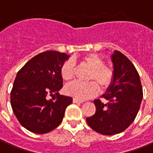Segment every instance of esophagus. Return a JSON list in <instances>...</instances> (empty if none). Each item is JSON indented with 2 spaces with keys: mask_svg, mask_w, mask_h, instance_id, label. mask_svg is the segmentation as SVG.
<instances>
[{
  "mask_svg": "<svg viewBox=\"0 0 153 153\" xmlns=\"http://www.w3.org/2000/svg\"><path fill=\"white\" fill-rule=\"evenodd\" d=\"M73 103H77V104H80V103H82V101L80 100H78L76 98H73Z\"/></svg>",
  "mask_w": 153,
  "mask_h": 153,
  "instance_id": "1",
  "label": "esophagus"
}]
</instances>
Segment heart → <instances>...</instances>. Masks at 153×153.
<instances>
[{
	"instance_id": "obj_1",
	"label": "heart",
	"mask_w": 153,
	"mask_h": 153,
	"mask_svg": "<svg viewBox=\"0 0 153 153\" xmlns=\"http://www.w3.org/2000/svg\"><path fill=\"white\" fill-rule=\"evenodd\" d=\"M81 61L90 68L88 80L95 82H74L65 86V93L69 96L82 100L91 98L98 94L99 87L106 89L111 85L114 79V72L111 68L105 65V60L96 53H88L83 56ZM75 64L71 59L66 60L60 67V75L63 80L70 82L74 76ZM97 84V85L96 84Z\"/></svg>"
}]
</instances>
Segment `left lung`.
<instances>
[{"label": "left lung", "instance_id": "1", "mask_svg": "<svg viewBox=\"0 0 153 153\" xmlns=\"http://www.w3.org/2000/svg\"><path fill=\"white\" fill-rule=\"evenodd\" d=\"M114 79L102 97L106 103L94 101L96 112L86 118L93 130L104 135L120 134L137 116L143 97L140 77L130 59L119 51L111 55Z\"/></svg>", "mask_w": 153, "mask_h": 153}]
</instances>
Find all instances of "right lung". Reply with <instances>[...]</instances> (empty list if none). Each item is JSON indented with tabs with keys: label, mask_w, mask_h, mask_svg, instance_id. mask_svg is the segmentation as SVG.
I'll use <instances>...</instances> for the list:
<instances>
[{
	"label": "right lung",
	"mask_w": 153,
	"mask_h": 153,
	"mask_svg": "<svg viewBox=\"0 0 153 153\" xmlns=\"http://www.w3.org/2000/svg\"><path fill=\"white\" fill-rule=\"evenodd\" d=\"M66 53L46 51L30 59L19 71L11 91V105L22 126L30 132L46 134L61 123L71 97L58 93L63 86L60 67ZM48 95L52 97L47 99Z\"/></svg>",
	"instance_id": "obj_1"
}]
</instances>
